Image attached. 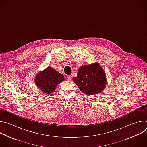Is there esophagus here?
Here are the masks:
<instances>
[{
  "label": "esophagus",
  "instance_id": "obj_1",
  "mask_svg": "<svg viewBox=\"0 0 147 147\" xmlns=\"http://www.w3.org/2000/svg\"><path fill=\"white\" fill-rule=\"evenodd\" d=\"M72 79V76H67V80L69 81H71Z\"/></svg>",
  "mask_w": 147,
  "mask_h": 147
}]
</instances>
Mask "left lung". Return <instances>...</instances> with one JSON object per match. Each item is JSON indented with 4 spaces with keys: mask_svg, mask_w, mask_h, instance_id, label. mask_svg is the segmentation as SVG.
Here are the masks:
<instances>
[{
    "mask_svg": "<svg viewBox=\"0 0 147 147\" xmlns=\"http://www.w3.org/2000/svg\"><path fill=\"white\" fill-rule=\"evenodd\" d=\"M73 81L80 90L88 96L102 92L107 83L106 74L98 62L81 66Z\"/></svg>",
    "mask_w": 147,
    "mask_h": 147,
    "instance_id": "8db88e82",
    "label": "left lung"
}]
</instances>
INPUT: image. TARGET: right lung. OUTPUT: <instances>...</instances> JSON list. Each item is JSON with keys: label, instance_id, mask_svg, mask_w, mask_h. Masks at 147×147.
<instances>
[{"label": "right lung", "instance_id": "1", "mask_svg": "<svg viewBox=\"0 0 147 147\" xmlns=\"http://www.w3.org/2000/svg\"><path fill=\"white\" fill-rule=\"evenodd\" d=\"M64 80L63 75L49 66L36 74L35 84L44 93L49 94L55 90L60 82Z\"/></svg>", "mask_w": 147, "mask_h": 147}]
</instances>
